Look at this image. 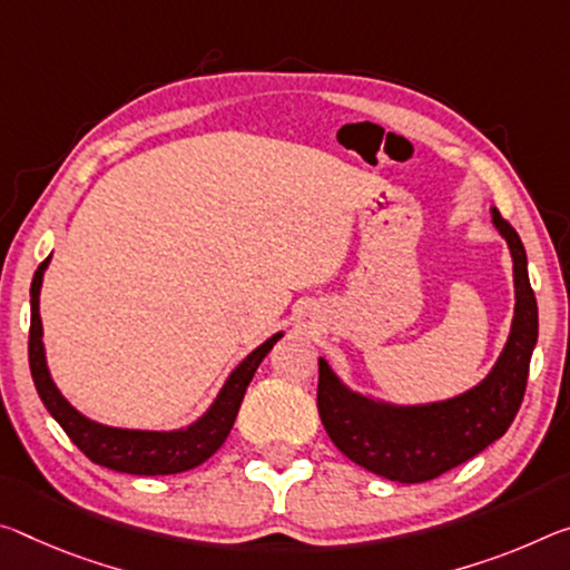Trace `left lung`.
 Returning a JSON list of instances; mask_svg holds the SVG:
<instances>
[{
  "instance_id": "left-lung-1",
  "label": "left lung",
  "mask_w": 570,
  "mask_h": 570,
  "mask_svg": "<svg viewBox=\"0 0 570 570\" xmlns=\"http://www.w3.org/2000/svg\"><path fill=\"white\" fill-rule=\"evenodd\" d=\"M492 223L512 256L514 317L504 350L482 383L446 401L393 405L350 391L320 357L317 409L324 431L367 472L403 484L436 480L500 439L518 415L538 342V302L520 236L497 207Z\"/></svg>"
}]
</instances>
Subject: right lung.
Masks as SVG:
<instances>
[{
    "mask_svg": "<svg viewBox=\"0 0 570 570\" xmlns=\"http://www.w3.org/2000/svg\"><path fill=\"white\" fill-rule=\"evenodd\" d=\"M50 264V256L42 261L32 276L30 286V370L32 381L38 387L45 409L50 411L70 441L83 451L94 464H101L124 474H179L187 469L200 466L205 459H210L223 446L228 433L236 423L238 409L246 395V387L253 381L261 360L271 347L284 337V332H276L264 345L256 347L243 363L233 370L228 381L220 387L218 399L210 403L200 419L189 423L187 429L177 431H139V429H116L104 423L86 419L66 401V395L52 383L48 360H45L42 345V320H40V288L45 268Z\"/></svg>",
    "mask_w": 570,
    "mask_h": 570,
    "instance_id": "right-lung-1",
    "label": "right lung"
}]
</instances>
